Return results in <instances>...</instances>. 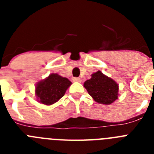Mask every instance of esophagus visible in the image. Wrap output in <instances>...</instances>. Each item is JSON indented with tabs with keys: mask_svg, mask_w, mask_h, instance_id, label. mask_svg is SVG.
Masks as SVG:
<instances>
[{
	"mask_svg": "<svg viewBox=\"0 0 154 154\" xmlns=\"http://www.w3.org/2000/svg\"><path fill=\"white\" fill-rule=\"evenodd\" d=\"M73 82H81V79L79 78H73Z\"/></svg>",
	"mask_w": 154,
	"mask_h": 154,
	"instance_id": "1",
	"label": "esophagus"
}]
</instances>
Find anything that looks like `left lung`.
I'll use <instances>...</instances> for the list:
<instances>
[{"label": "left lung", "instance_id": "left-lung-1", "mask_svg": "<svg viewBox=\"0 0 154 154\" xmlns=\"http://www.w3.org/2000/svg\"><path fill=\"white\" fill-rule=\"evenodd\" d=\"M84 87L98 103L110 105L119 96V85L101 71L91 75V79L84 82Z\"/></svg>", "mask_w": 154, "mask_h": 154}]
</instances>
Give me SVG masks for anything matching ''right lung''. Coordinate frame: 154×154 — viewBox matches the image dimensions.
<instances>
[{
  "instance_id": "add662e5",
  "label": "right lung",
  "mask_w": 154,
  "mask_h": 154,
  "mask_svg": "<svg viewBox=\"0 0 154 154\" xmlns=\"http://www.w3.org/2000/svg\"><path fill=\"white\" fill-rule=\"evenodd\" d=\"M72 82L57 73H51L47 78L38 82L35 86L36 100L42 104L50 106L58 102L65 95Z\"/></svg>"
}]
</instances>
